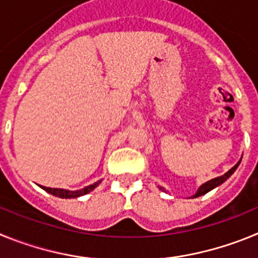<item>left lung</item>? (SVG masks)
<instances>
[{
    "label": "left lung",
    "mask_w": 258,
    "mask_h": 258,
    "mask_svg": "<svg viewBox=\"0 0 258 258\" xmlns=\"http://www.w3.org/2000/svg\"><path fill=\"white\" fill-rule=\"evenodd\" d=\"M240 161H239V163L236 164L235 166H232V168L229 170V172L225 173V174H223V175H221V177H217V178L211 179V181H208V182H206V183H204V184H202V186H200V187H199V190H198V192L195 194V195H194V198L202 197V195H204V194H207V192H209V191H211V190H213L214 187H217V186H220L221 183H223V182L226 181V179L229 178V177L232 174V173L235 172L236 168H238L239 164H240ZM161 190H164V188H161Z\"/></svg>",
    "instance_id": "obj_1"
}]
</instances>
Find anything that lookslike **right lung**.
I'll use <instances>...</instances> for the list:
<instances>
[{
	"instance_id": "right-lung-1",
	"label": "right lung",
	"mask_w": 258,
	"mask_h": 258,
	"mask_svg": "<svg viewBox=\"0 0 258 258\" xmlns=\"http://www.w3.org/2000/svg\"><path fill=\"white\" fill-rule=\"evenodd\" d=\"M102 181H98L95 183L90 184V186H86V187L81 188V190L77 191H68V190H63V188H51V187H45V186H41V187L44 188L45 191H47L49 194L54 195V197L61 198V199H71V198H79L81 195H86L88 192H90L92 190H94L97 187L98 184L101 183Z\"/></svg>"
}]
</instances>
